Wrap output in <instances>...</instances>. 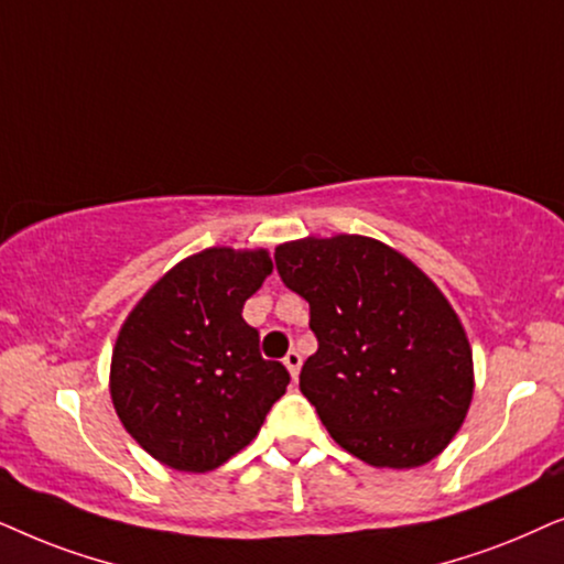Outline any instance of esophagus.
Here are the masks:
<instances>
[{
    "instance_id": "esophagus-1",
    "label": "esophagus",
    "mask_w": 564,
    "mask_h": 564,
    "mask_svg": "<svg viewBox=\"0 0 564 564\" xmlns=\"http://www.w3.org/2000/svg\"><path fill=\"white\" fill-rule=\"evenodd\" d=\"M283 364H286V369L291 371V377H299V369H302V352L299 350H289L286 358H283Z\"/></svg>"
}]
</instances>
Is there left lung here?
<instances>
[{
	"label": "left lung",
	"mask_w": 564,
	"mask_h": 564,
	"mask_svg": "<svg viewBox=\"0 0 564 564\" xmlns=\"http://www.w3.org/2000/svg\"><path fill=\"white\" fill-rule=\"evenodd\" d=\"M286 289L310 302L319 348L299 389L345 452L410 469L444 452L467 417L471 350L452 304L377 239H299L275 250Z\"/></svg>",
	"instance_id": "obj_1"
}]
</instances>
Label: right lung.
Masks as SVG:
<instances>
[{
	"label": "right lung",
	"mask_w": 564,
	"mask_h": 564,
	"mask_svg": "<svg viewBox=\"0 0 564 564\" xmlns=\"http://www.w3.org/2000/svg\"><path fill=\"white\" fill-rule=\"evenodd\" d=\"M270 270L265 250H204L156 281L120 327L112 404L156 462L216 469L286 392V366L260 356V333L242 317Z\"/></svg>",
	"instance_id": "right-lung-1"
}]
</instances>
